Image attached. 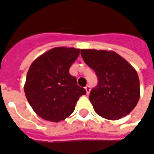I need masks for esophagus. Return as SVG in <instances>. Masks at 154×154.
<instances>
[{"mask_svg": "<svg viewBox=\"0 0 154 154\" xmlns=\"http://www.w3.org/2000/svg\"><path fill=\"white\" fill-rule=\"evenodd\" d=\"M85 89H86V91H87V95H89V93H90V91H91V87L89 86V85H87V87H85Z\"/></svg>", "mask_w": 154, "mask_h": 154, "instance_id": "1", "label": "esophagus"}]
</instances>
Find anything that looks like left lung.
<instances>
[{
	"label": "left lung",
	"mask_w": 154,
	"mask_h": 154,
	"mask_svg": "<svg viewBox=\"0 0 154 154\" xmlns=\"http://www.w3.org/2000/svg\"><path fill=\"white\" fill-rule=\"evenodd\" d=\"M81 55L98 77L89 97L96 113L110 120L130 113L140 97L139 76L132 65L114 51L81 49Z\"/></svg>",
	"instance_id": "obj_1"
}]
</instances>
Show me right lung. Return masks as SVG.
Masks as SVG:
<instances>
[{
	"label": "right lung",
	"mask_w": 154,
	"mask_h": 154,
	"mask_svg": "<svg viewBox=\"0 0 154 154\" xmlns=\"http://www.w3.org/2000/svg\"><path fill=\"white\" fill-rule=\"evenodd\" d=\"M79 54V48L56 47L30 65L24 87L25 97L42 119L51 122L63 120L73 112L79 97L87 93L69 73Z\"/></svg>",
	"instance_id": "right-lung-1"
}]
</instances>
